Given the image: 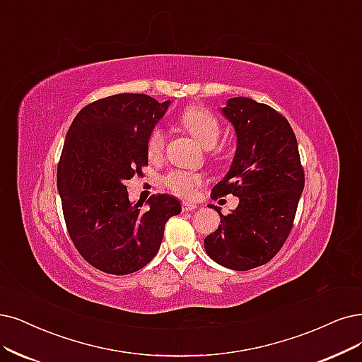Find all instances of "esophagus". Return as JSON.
<instances>
[{
    "label": "esophagus",
    "instance_id": "1",
    "mask_svg": "<svg viewBox=\"0 0 362 362\" xmlns=\"http://www.w3.org/2000/svg\"><path fill=\"white\" fill-rule=\"evenodd\" d=\"M182 209H183V211H194L197 209V204L189 203V202H183Z\"/></svg>",
    "mask_w": 362,
    "mask_h": 362
}]
</instances>
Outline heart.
<instances>
[{"mask_svg":"<svg viewBox=\"0 0 362 362\" xmlns=\"http://www.w3.org/2000/svg\"><path fill=\"white\" fill-rule=\"evenodd\" d=\"M180 124L191 132V136L202 144L204 149L210 151L219 143L221 124L215 115H211L203 107H189L180 116ZM165 131L156 127L147 137V155L152 159H158L164 152ZM167 188L177 195L191 197L203 183L202 174L183 170H171L164 176Z\"/></svg>","mask_w":362,"mask_h":362,"instance_id":"heart-1","label":"heart"}]
</instances>
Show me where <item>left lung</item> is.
<instances>
[{
	"mask_svg": "<svg viewBox=\"0 0 362 362\" xmlns=\"http://www.w3.org/2000/svg\"><path fill=\"white\" fill-rule=\"evenodd\" d=\"M221 113L234 127L231 167L211 198L233 194L238 206L221 216L204 238L207 255L226 269L246 272L269 262L286 242L304 189L298 144L288 120L270 105L246 97L226 101Z\"/></svg>",
	"mask_w": 362,
	"mask_h": 362,
	"instance_id": "left-lung-1",
	"label": "left lung"
}]
</instances>
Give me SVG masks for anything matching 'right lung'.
<instances>
[{
  "label": "right lung",
  "mask_w": 362,
  "mask_h": 362,
  "mask_svg": "<svg viewBox=\"0 0 362 362\" xmlns=\"http://www.w3.org/2000/svg\"><path fill=\"white\" fill-rule=\"evenodd\" d=\"M171 101L117 93L90 103L66 132L57 185L66 230L90 265L109 274H131L151 262L167 221L182 206L173 195L132 204L125 182L147 165V137Z\"/></svg>",
  "instance_id": "add662e5"
}]
</instances>
